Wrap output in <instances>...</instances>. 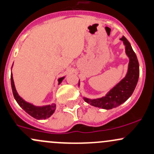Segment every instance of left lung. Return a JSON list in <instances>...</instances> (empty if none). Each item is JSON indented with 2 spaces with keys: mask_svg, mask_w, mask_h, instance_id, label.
I'll return each instance as SVG.
<instances>
[{
  "mask_svg": "<svg viewBox=\"0 0 154 154\" xmlns=\"http://www.w3.org/2000/svg\"><path fill=\"white\" fill-rule=\"evenodd\" d=\"M120 40L123 42L125 54L129 58L126 75L115 86L113 87L105 97L97 99H89L83 97L84 101L91 106L106 110L116 108L125 103L131 96L137 86L140 76V66L138 60L128 40L124 36L120 38ZM78 85L80 86V80Z\"/></svg>",
  "mask_w": 154,
  "mask_h": 154,
  "instance_id": "obj_1",
  "label": "left lung"
}]
</instances>
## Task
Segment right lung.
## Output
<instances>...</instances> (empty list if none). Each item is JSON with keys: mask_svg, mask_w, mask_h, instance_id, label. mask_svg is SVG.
Returning a JSON list of instances; mask_svg holds the SVG:
<instances>
[{"mask_svg": "<svg viewBox=\"0 0 154 154\" xmlns=\"http://www.w3.org/2000/svg\"><path fill=\"white\" fill-rule=\"evenodd\" d=\"M64 78L65 77H60L58 79V85L62 82ZM11 85H12L13 95H14V97L16 101H17V103H18L19 106L21 107L27 114H29L32 117L35 118L37 119H45L50 117L54 114V111L56 109L55 103H52L51 105H47V106H36L32 104V103L26 102L21 97L19 96L17 91H16L12 74H11Z\"/></svg>", "mask_w": 154, "mask_h": 154, "instance_id": "obj_1", "label": "right lung"}]
</instances>
